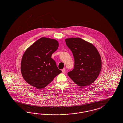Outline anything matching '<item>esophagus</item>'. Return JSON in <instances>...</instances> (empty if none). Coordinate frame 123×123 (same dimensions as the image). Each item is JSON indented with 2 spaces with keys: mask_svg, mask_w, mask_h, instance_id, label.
Segmentation results:
<instances>
[{
  "mask_svg": "<svg viewBox=\"0 0 123 123\" xmlns=\"http://www.w3.org/2000/svg\"><path fill=\"white\" fill-rule=\"evenodd\" d=\"M65 71H66V69H65V68H64V69L62 70V71L63 73H64L65 72Z\"/></svg>",
  "mask_w": 123,
  "mask_h": 123,
  "instance_id": "esophagus-1",
  "label": "esophagus"
}]
</instances>
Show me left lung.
Segmentation results:
<instances>
[{
  "label": "left lung",
  "instance_id": "left-lung-1",
  "mask_svg": "<svg viewBox=\"0 0 123 123\" xmlns=\"http://www.w3.org/2000/svg\"><path fill=\"white\" fill-rule=\"evenodd\" d=\"M65 42L74 60V69L68 73L69 77L80 86L93 83L102 69L98 50L93 44L79 37L67 38Z\"/></svg>",
  "mask_w": 123,
  "mask_h": 123
}]
</instances>
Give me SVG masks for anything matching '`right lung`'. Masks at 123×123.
<instances>
[{
	"label": "right lung",
	"mask_w": 123,
	"mask_h": 123,
	"mask_svg": "<svg viewBox=\"0 0 123 123\" xmlns=\"http://www.w3.org/2000/svg\"><path fill=\"white\" fill-rule=\"evenodd\" d=\"M58 47L57 40L42 37L26 49L22 58L21 72L28 83L43 88L62 72L51 58Z\"/></svg>",
	"instance_id": "right-lung-1"
}]
</instances>
